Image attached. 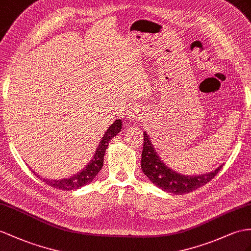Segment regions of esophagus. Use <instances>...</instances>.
Instances as JSON below:
<instances>
[{
	"instance_id": "34e87169",
	"label": "esophagus",
	"mask_w": 251,
	"mask_h": 251,
	"mask_svg": "<svg viewBox=\"0 0 251 251\" xmlns=\"http://www.w3.org/2000/svg\"><path fill=\"white\" fill-rule=\"evenodd\" d=\"M131 116H132V117H134V118H142L143 117V113L140 112V111H136V112H133L131 114Z\"/></svg>"
}]
</instances>
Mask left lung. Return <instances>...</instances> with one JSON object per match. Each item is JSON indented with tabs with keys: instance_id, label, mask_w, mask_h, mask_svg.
<instances>
[{
	"instance_id": "obj_1",
	"label": "left lung",
	"mask_w": 251,
	"mask_h": 251,
	"mask_svg": "<svg viewBox=\"0 0 251 251\" xmlns=\"http://www.w3.org/2000/svg\"><path fill=\"white\" fill-rule=\"evenodd\" d=\"M222 168L223 165L211 173L199 176H185L176 173L169 168L166 164H164L162 158L158 156L155 151L148 134L144 132L142 169L147 178L154 185L162 188L163 191L176 195L191 193L210 182Z\"/></svg>"
}]
</instances>
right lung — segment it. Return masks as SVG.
Wrapping results in <instances>:
<instances>
[{
    "label": "right lung",
    "instance_id": "add662e5",
    "mask_svg": "<svg viewBox=\"0 0 251 251\" xmlns=\"http://www.w3.org/2000/svg\"><path fill=\"white\" fill-rule=\"evenodd\" d=\"M121 126H122L121 119H117L113 122L112 126H109L107 131L104 133V136L102 137L101 142L96 150L94 157L91 158V161L88 163V165H86V167H85L82 172H79L78 174L70 176L68 179H62V180L44 179V182H46V184L50 185L54 188L65 189V191H72V189H76L84 185H87L88 183H90L96 178L98 173L101 170L103 166V158H104L105 150L107 148L108 143L111 142V139L114 136L117 135V134L121 131Z\"/></svg>",
    "mask_w": 251,
    "mask_h": 251
}]
</instances>
